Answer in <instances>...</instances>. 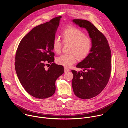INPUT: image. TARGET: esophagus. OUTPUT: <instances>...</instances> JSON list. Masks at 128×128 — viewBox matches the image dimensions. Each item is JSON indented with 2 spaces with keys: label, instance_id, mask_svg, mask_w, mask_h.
I'll use <instances>...</instances> for the list:
<instances>
[{
  "label": "esophagus",
  "instance_id": "34e87169",
  "mask_svg": "<svg viewBox=\"0 0 128 128\" xmlns=\"http://www.w3.org/2000/svg\"><path fill=\"white\" fill-rule=\"evenodd\" d=\"M64 71H65V72H67L69 71V69L67 67H65L64 68Z\"/></svg>",
  "mask_w": 128,
  "mask_h": 128
}]
</instances>
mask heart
<instances>
[{"label":"heart","instance_id":"1","mask_svg":"<svg viewBox=\"0 0 128 128\" xmlns=\"http://www.w3.org/2000/svg\"><path fill=\"white\" fill-rule=\"evenodd\" d=\"M62 42L64 44H70L69 54L62 55L56 59L58 64L65 67H70L76 63L78 58L82 60L88 57L93 46L92 39L86 36L80 30L69 27L62 33ZM63 43L58 38L52 42V50L57 54L61 52Z\"/></svg>","mask_w":128,"mask_h":128}]
</instances>
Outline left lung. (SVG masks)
<instances>
[{
    "label": "left lung",
    "instance_id": "8db88e82",
    "mask_svg": "<svg viewBox=\"0 0 128 128\" xmlns=\"http://www.w3.org/2000/svg\"><path fill=\"white\" fill-rule=\"evenodd\" d=\"M73 22L87 30L93 42L88 57L76 66L84 71L71 70L74 94L80 99H89L98 95L109 82L112 71L111 50L105 36L93 24L80 19Z\"/></svg>",
    "mask_w": 128,
    "mask_h": 128
}]
</instances>
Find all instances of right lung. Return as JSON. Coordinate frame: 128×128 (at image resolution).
Listing matches in <instances>:
<instances>
[{
    "label": "right lung",
    "instance_id": "add662e5",
    "mask_svg": "<svg viewBox=\"0 0 128 128\" xmlns=\"http://www.w3.org/2000/svg\"><path fill=\"white\" fill-rule=\"evenodd\" d=\"M62 16L34 28L21 40L17 48L15 69L17 76L26 92L38 99L52 96L55 83L64 72L62 65L54 62L52 42ZM51 64L48 70L47 63Z\"/></svg>",
    "mask_w": 128,
    "mask_h": 128
}]
</instances>
